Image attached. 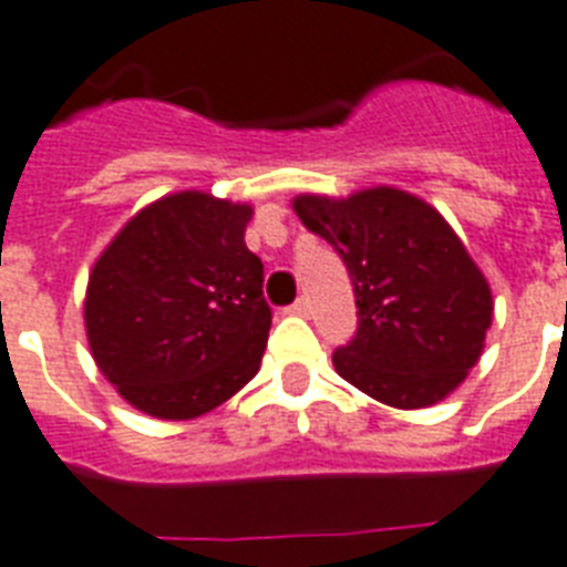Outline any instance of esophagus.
I'll return each mask as SVG.
<instances>
[{"mask_svg":"<svg viewBox=\"0 0 567 567\" xmlns=\"http://www.w3.org/2000/svg\"><path fill=\"white\" fill-rule=\"evenodd\" d=\"M309 309H312V306H309V300H306V297H300V300L293 302V306H291V309H288V312L297 315V318H306V315H309Z\"/></svg>","mask_w":567,"mask_h":567,"instance_id":"34e87169","label":"esophagus"}]
</instances>
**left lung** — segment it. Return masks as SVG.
<instances>
[{
	"label": "left lung",
	"instance_id": "1",
	"mask_svg": "<svg viewBox=\"0 0 567 567\" xmlns=\"http://www.w3.org/2000/svg\"><path fill=\"white\" fill-rule=\"evenodd\" d=\"M291 207L351 274L360 327L332 353L341 378L399 410L452 395L485 351L494 297L437 207L395 187L302 193Z\"/></svg>",
	"mask_w": 567,
	"mask_h": 567
}]
</instances>
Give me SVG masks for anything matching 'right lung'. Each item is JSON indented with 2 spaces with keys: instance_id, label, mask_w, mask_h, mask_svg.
Listing matches in <instances>:
<instances>
[{
  "instance_id": "right-lung-1",
  "label": "right lung",
  "mask_w": 567,
  "mask_h": 567,
  "mask_svg": "<svg viewBox=\"0 0 567 567\" xmlns=\"http://www.w3.org/2000/svg\"><path fill=\"white\" fill-rule=\"evenodd\" d=\"M249 219L252 205L181 189L130 216L97 255L85 336L130 408L187 422L258 374L270 306L265 265L244 240Z\"/></svg>"
}]
</instances>
